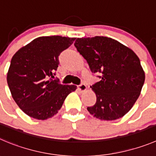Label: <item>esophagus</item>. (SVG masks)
Returning a JSON list of instances; mask_svg holds the SVG:
<instances>
[{"label": "esophagus", "instance_id": "34e87169", "mask_svg": "<svg viewBox=\"0 0 156 156\" xmlns=\"http://www.w3.org/2000/svg\"><path fill=\"white\" fill-rule=\"evenodd\" d=\"M78 89H79L80 91H81V92H83V91H85V90L87 89V86H86V85H85V83H81V85H78Z\"/></svg>", "mask_w": 156, "mask_h": 156}]
</instances>
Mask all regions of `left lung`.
Wrapping results in <instances>:
<instances>
[{
	"instance_id": "8db88e82",
	"label": "left lung",
	"mask_w": 156,
	"mask_h": 156,
	"mask_svg": "<svg viewBox=\"0 0 156 156\" xmlns=\"http://www.w3.org/2000/svg\"><path fill=\"white\" fill-rule=\"evenodd\" d=\"M75 46L101 80L91 89L96 102L88 107L90 114L101 120L120 119L129 112L140 95L145 72L132 49L111 37L96 36L77 38Z\"/></svg>"
}]
</instances>
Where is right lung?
I'll return each mask as SVG.
<instances>
[{
	"mask_svg": "<svg viewBox=\"0 0 156 156\" xmlns=\"http://www.w3.org/2000/svg\"><path fill=\"white\" fill-rule=\"evenodd\" d=\"M75 40L58 35L39 37L14 54L7 81L13 98L26 115L38 120L53 117L68 94L75 91V85L52 79L58 57Z\"/></svg>",
	"mask_w": 156,
	"mask_h": 156,
	"instance_id": "1",
	"label": "right lung"
}]
</instances>
